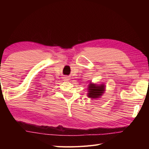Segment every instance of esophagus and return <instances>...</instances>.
<instances>
[{
	"instance_id": "obj_1",
	"label": "esophagus",
	"mask_w": 149,
	"mask_h": 149,
	"mask_svg": "<svg viewBox=\"0 0 149 149\" xmlns=\"http://www.w3.org/2000/svg\"><path fill=\"white\" fill-rule=\"evenodd\" d=\"M68 79H69V77H67V76H66V77H64V79H65V81H68Z\"/></svg>"
}]
</instances>
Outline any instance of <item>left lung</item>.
<instances>
[{
    "label": "left lung",
    "mask_w": 149,
    "mask_h": 149,
    "mask_svg": "<svg viewBox=\"0 0 149 149\" xmlns=\"http://www.w3.org/2000/svg\"><path fill=\"white\" fill-rule=\"evenodd\" d=\"M89 88V93L88 96L89 97L92 98V99H96L99 98L102 95L104 91V86L103 84L100 86H97L95 84H91L88 87Z\"/></svg>",
    "instance_id": "left-lung-1"
}]
</instances>
